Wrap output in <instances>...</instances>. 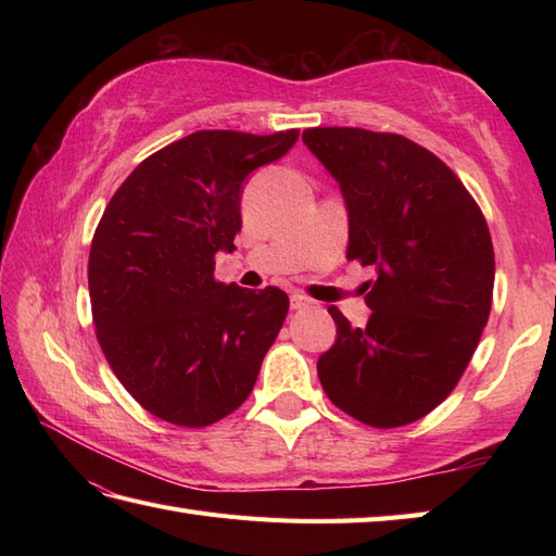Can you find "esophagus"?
<instances>
[{
  "instance_id": "34e87169",
  "label": "esophagus",
  "mask_w": 556,
  "mask_h": 556,
  "mask_svg": "<svg viewBox=\"0 0 556 556\" xmlns=\"http://www.w3.org/2000/svg\"><path fill=\"white\" fill-rule=\"evenodd\" d=\"M289 299H291V311H301V308H305V305H311V301L299 291H291Z\"/></svg>"
}]
</instances>
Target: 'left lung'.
Segmentation results:
<instances>
[{
	"label": "left lung",
	"instance_id": "obj_1",
	"mask_svg": "<svg viewBox=\"0 0 556 556\" xmlns=\"http://www.w3.org/2000/svg\"><path fill=\"white\" fill-rule=\"evenodd\" d=\"M339 181L349 260L375 265L368 325L337 305L334 346L317 361L325 394L370 428H401L454 392L488 325L494 251L485 215L446 164L406 136L305 128Z\"/></svg>",
	"mask_w": 556,
	"mask_h": 556
}]
</instances>
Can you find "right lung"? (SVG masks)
Masks as SVG:
<instances>
[{
  "label": "right lung",
  "mask_w": 556,
  "mask_h": 556,
  "mask_svg": "<svg viewBox=\"0 0 556 556\" xmlns=\"http://www.w3.org/2000/svg\"><path fill=\"white\" fill-rule=\"evenodd\" d=\"M296 140V128L195 131L140 162L104 207L88 257L92 323L126 392L160 420L207 428L253 392L289 296L222 285L215 255L241 231L245 176Z\"/></svg>",
  "instance_id": "obj_1"
}]
</instances>
